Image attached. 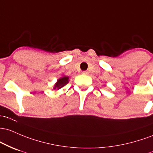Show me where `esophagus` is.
Here are the masks:
<instances>
[{
	"mask_svg": "<svg viewBox=\"0 0 153 153\" xmlns=\"http://www.w3.org/2000/svg\"><path fill=\"white\" fill-rule=\"evenodd\" d=\"M82 74H83V75H87V74H88V72H87V71H82Z\"/></svg>",
	"mask_w": 153,
	"mask_h": 153,
	"instance_id": "obj_1",
	"label": "esophagus"
}]
</instances>
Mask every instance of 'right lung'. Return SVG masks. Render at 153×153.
I'll use <instances>...</instances> for the list:
<instances>
[{"label":"right lung","instance_id":"add662e5","mask_svg":"<svg viewBox=\"0 0 153 153\" xmlns=\"http://www.w3.org/2000/svg\"><path fill=\"white\" fill-rule=\"evenodd\" d=\"M68 82V76H63V77H62V78L59 79L58 80L57 83H56V85H55L54 89L61 88V87H63V86L66 85Z\"/></svg>","mask_w":153,"mask_h":153}]
</instances>
